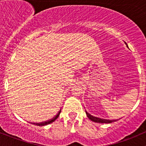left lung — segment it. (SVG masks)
Returning <instances> with one entry per match:
<instances>
[{
	"label": "left lung",
	"mask_w": 146,
	"mask_h": 146,
	"mask_svg": "<svg viewBox=\"0 0 146 146\" xmlns=\"http://www.w3.org/2000/svg\"><path fill=\"white\" fill-rule=\"evenodd\" d=\"M127 45V44H126ZM85 112H86L87 114V116H88V117L90 119L91 121H92L94 122H97V123H111L112 122V121L111 120H107V119H100V118H98V117H93V116L90 115V114H88V112H87L86 111H85Z\"/></svg>",
	"instance_id": "left-lung-1"
}]
</instances>
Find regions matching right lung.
Returning <instances> with one entry per match:
<instances>
[{"instance_id": "add662e5", "label": "right lung", "mask_w": 146, "mask_h": 146, "mask_svg": "<svg viewBox=\"0 0 146 146\" xmlns=\"http://www.w3.org/2000/svg\"><path fill=\"white\" fill-rule=\"evenodd\" d=\"M60 112H61V111H60L58 113V114H57V115L56 116V117H54V118H53L52 119H51V120L48 121H44V122H42V123H36V126H46V125H47V124H49V123H52V122H54V121L56 120V119L57 118H58V116H59V114H60Z\"/></svg>"}]
</instances>
